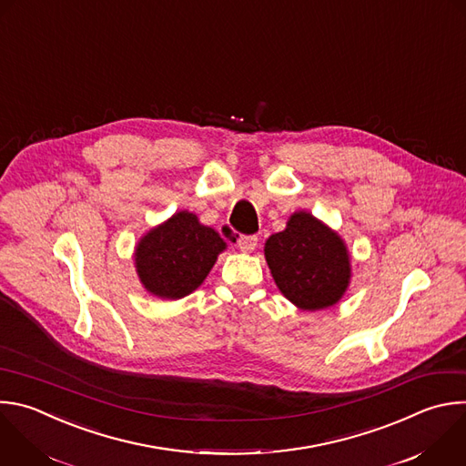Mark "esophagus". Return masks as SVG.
Listing matches in <instances>:
<instances>
[{
  "instance_id": "obj_1",
  "label": "esophagus",
  "mask_w": 466,
  "mask_h": 466,
  "mask_svg": "<svg viewBox=\"0 0 466 466\" xmlns=\"http://www.w3.org/2000/svg\"><path fill=\"white\" fill-rule=\"evenodd\" d=\"M258 245V236L256 234H241L238 238V247L243 250V252H252Z\"/></svg>"
}]
</instances>
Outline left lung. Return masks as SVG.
Wrapping results in <instances>:
<instances>
[{"mask_svg":"<svg viewBox=\"0 0 466 466\" xmlns=\"http://www.w3.org/2000/svg\"><path fill=\"white\" fill-rule=\"evenodd\" d=\"M265 258L278 289L303 311L335 305L351 278L344 241L307 212L292 214L287 228L267 239Z\"/></svg>","mask_w":466,"mask_h":466,"instance_id":"obj_1","label":"left lung"}]
</instances>
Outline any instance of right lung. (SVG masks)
I'll use <instances>...</instances> for the list:
<instances>
[{"label": "right lung", "instance_id": "add662e5", "mask_svg": "<svg viewBox=\"0 0 466 466\" xmlns=\"http://www.w3.org/2000/svg\"><path fill=\"white\" fill-rule=\"evenodd\" d=\"M225 247L214 228L183 210L140 239L135 265L146 290L177 299L203 283Z\"/></svg>", "mask_w": 466, "mask_h": 466}]
</instances>
